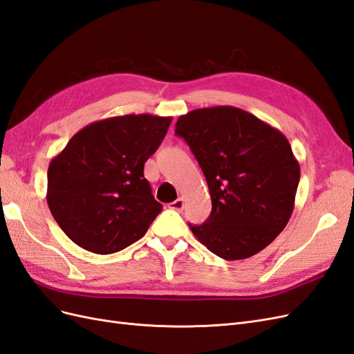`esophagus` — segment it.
<instances>
[{
    "label": "esophagus",
    "mask_w": 354,
    "mask_h": 354,
    "mask_svg": "<svg viewBox=\"0 0 354 354\" xmlns=\"http://www.w3.org/2000/svg\"><path fill=\"white\" fill-rule=\"evenodd\" d=\"M183 207H185L183 198H178V199H176L174 202L169 203V208H173V209H176V211H181V209H183Z\"/></svg>",
    "instance_id": "esophagus-1"
}]
</instances>
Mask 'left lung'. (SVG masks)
<instances>
[{
  "mask_svg": "<svg viewBox=\"0 0 354 354\" xmlns=\"http://www.w3.org/2000/svg\"><path fill=\"white\" fill-rule=\"evenodd\" d=\"M183 137L207 178L212 209L196 239L224 260L250 259L292 216L299 164L288 138L252 113L214 106L181 115Z\"/></svg>",
  "mask_w": 354,
  "mask_h": 354,
  "instance_id": "left-lung-1",
  "label": "left lung"
}]
</instances>
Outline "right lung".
<instances>
[{
  "label": "right lung",
  "mask_w": 354,
  "mask_h": 354,
  "mask_svg": "<svg viewBox=\"0 0 354 354\" xmlns=\"http://www.w3.org/2000/svg\"><path fill=\"white\" fill-rule=\"evenodd\" d=\"M171 116L106 118L75 134L51 159L47 203L66 236L94 254H113L145 236L162 209L143 169Z\"/></svg>",
  "instance_id": "add662e5"
}]
</instances>
